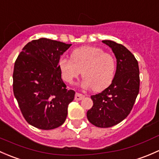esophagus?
Here are the masks:
<instances>
[{
  "label": "esophagus",
  "instance_id": "34e87169",
  "mask_svg": "<svg viewBox=\"0 0 159 159\" xmlns=\"http://www.w3.org/2000/svg\"><path fill=\"white\" fill-rule=\"evenodd\" d=\"M84 97H85V96L83 94H82V93H76V95H75V99L77 101L81 100V99H83Z\"/></svg>",
  "mask_w": 159,
  "mask_h": 159
}]
</instances>
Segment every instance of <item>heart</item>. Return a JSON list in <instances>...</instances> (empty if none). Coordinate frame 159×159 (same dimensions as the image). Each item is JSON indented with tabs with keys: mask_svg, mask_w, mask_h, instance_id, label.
Listing matches in <instances>:
<instances>
[{
	"mask_svg": "<svg viewBox=\"0 0 159 159\" xmlns=\"http://www.w3.org/2000/svg\"><path fill=\"white\" fill-rule=\"evenodd\" d=\"M62 79L73 84L81 73L84 76L82 85L93 87L96 91L106 89L111 84L116 73L114 57L96 47H83L73 50L71 60L63 57L58 62Z\"/></svg>",
	"mask_w": 159,
	"mask_h": 159,
	"instance_id": "heart-1",
	"label": "heart"
}]
</instances>
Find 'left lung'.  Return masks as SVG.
Returning a JSON list of instances; mask_svg holds the SVG:
<instances>
[{"instance_id": "left-lung-1", "label": "left lung", "mask_w": 159, "mask_h": 159, "mask_svg": "<svg viewBox=\"0 0 159 159\" xmlns=\"http://www.w3.org/2000/svg\"><path fill=\"white\" fill-rule=\"evenodd\" d=\"M102 43L112 48L116 56V72L109 87L91 96L93 105L86 116L95 126L109 128L130 113L139 92V69L135 57L123 45L112 40Z\"/></svg>"}]
</instances>
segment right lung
Masks as SVG:
<instances>
[{"label":"right lung","mask_w":159,"mask_h":159,"mask_svg":"<svg viewBox=\"0 0 159 159\" xmlns=\"http://www.w3.org/2000/svg\"><path fill=\"white\" fill-rule=\"evenodd\" d=\"M71 45L47 38L34 40L16 60L14 96L24 119L36 128L53 129L66 120L75 91L68 89L61 79L58 62Z\"/></svg>","instance_id":"right-lung-1"}]
</instances>
